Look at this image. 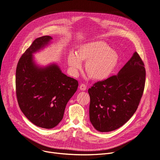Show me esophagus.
Masks as SVG:
<instances>
[{
  "mask_svg": "<svg viewBox=\"0 0 160 160\" xmlns=\"http://www.w3.org/2000/svg\"><path fill=\"white\" fill-rule=\"evenodd\" d=\"M79 88H80V89L81 91H85L87 89V85L85 84H84V83H81L80 87H79Z\"/></svg>",
  "mask_w": 160,
  "mask_h": 160,
  "instance_id": "obj_1",
  "label": "esophagus"
}]
</instances>
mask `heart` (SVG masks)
Masks as SVG:
<instances>
[{
    "mask_svg": "<svg viewBox=\"0 0 160 160\" xmlns=\"http://www.w3.org/2000/svg\"><path fill=\"white\" fill-rule=\"evenodd\" d=\"M86 61L85 71L95 80L108 78L118 67L119 57L106 42L96 41L80 45L77 54L71 52L68 56V64L73 74H77Z\"/></svg>",
    "mask_w": 160,
    "mask_h": 160,
    "instance_id": "heart-1",
    "label": "heart"
}]
</instances>
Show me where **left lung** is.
I'll use <instances>...</instances> for the list:
<instances>
[{
	"mask_svg": "<svg viewBox=\"0 0 160 160\" xmlns=\"http://www.w3.org/2000/svg\"><path fill=\"white\" fill-rule=\"evenodd\" d=\"M146 69L135 52L117 75L98 82L88 92L89 119L100 132H109L123 126L136 112L142 96Z\"/></svg>",
	"mask_w": 160,
	"mask_h": 160,
	"instance_id": "8db88e82",
	"label": "left lung"
}]
</instances>
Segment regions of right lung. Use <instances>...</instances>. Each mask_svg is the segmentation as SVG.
<instances>
[{
	"label": "right lung",
	"mask_w": 160,
	"mask_h": 160,
	"mask_svg": "<svg viewBox=\"0 0 160 160\" xmlns=\"http://www.w3.org/2000/svg\"><path fill=\"white\" fill-rule=\"evenodd\" d=\"M52 38L36 39L20 59L16 70V92L19 107L34 125L51 129L62 121L66 106L78 83L64 74L56 63L37 64L33 54L50 45Z\"/></svg>",
	"instance_id": "1"
}]
</instances>
